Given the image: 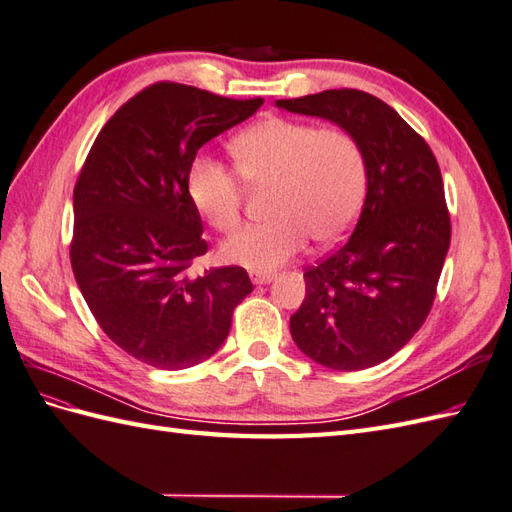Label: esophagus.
<instances>
[{
  "label": "esophagus",
  "instance_id": "esophagus-1",
  "mask_svg": "<svg viewBox=\"0 0 512 512\" xmlns=\"http://www.w3.org/2000/svg\"><path fill=\"white\" fill-rule=\"evenodd\" d=\"M274 279H277V274H274V272L251 270V281H253L255 285H266V283H272Z\"/></svg>",
  "mask_w": 512,
  "mask_h": 512
}]
</instances>
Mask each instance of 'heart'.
<instances>
[{
  "mask_svg": "<svg viewBox=\"0 0 512 512\" xmlns=\"http://www.w3.org/2000/svg\"><path fill=\"white\" fill-rule=\"evenodd\" d=\"M231 151L246 181L274 183V218L248 225L222 244L220 255L229 264L268 272L303 251L309 235L333 244L355 225L368 192V160L350 131L272 116L235 136ZM188 196L218 231L238 227L244 183L225 162L196 155Z\"/></svg>",
  "mask_w": 512,
  "mask_h": 512,
  "instance_id": "1",
  "label": "heart"
}]
</instances>
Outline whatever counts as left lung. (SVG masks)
Returning a JSON list of instances; mask_svg holds the SVG:
<instances>
[{
	"label": "left lung",
	"mask_w": 512,
	"mask_h": 512,
	"mask_svg": "<svg viewBox=\"0 0 512 512\" xmlns=\"http://www.w3.org/2000/svg\"><path fill=\"white\" fill-rule=\"evenodd\" d=\"M274 106L350 131L368 160V192L346 244L305 272V300L290 318L300 352L329 370L387 361L424 324L450 248L439 164L424 138L385 101L324 90Z\"/></svg>",
	"instance_id": "obj_1"
}]
</instances>
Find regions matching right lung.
Returning a JSON list of instances; mask_svg holds the SVG:
<instances>
[{"instance_id":"add662e5","label":"right lung","mask_w":512,"mask_h":512,"mask_svg":"<svg viewBox=\"0 0 512 512\" xmlns=\"http://www.w3.org/2000/svg\"><path fill=\"white\" fill-rule=\"evenodd\" d=\"M261 103L153 84L103 125L75 183V281L103 333L153 368L186 370L212 357L253 292L240 266L188 274L207 253L188 170L205 142Z\"/></svg>"}]
</instances>
